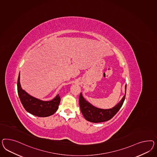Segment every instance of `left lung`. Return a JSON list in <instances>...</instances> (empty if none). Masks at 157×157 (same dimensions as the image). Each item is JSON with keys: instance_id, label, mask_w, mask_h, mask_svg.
Here are the masks:
<instances>
[{"instance_id": "left-lung-1", "label": "left lung", "mask_w": 157, "mask_h": 157, "mask_svg": "<svg viewBox=\"0 0 157 157\" xmlns=\"http://www.w3.org/2000/svg\"><path fill=\"white\" fill-rule=\"evenodd\" d=\"M126 85H125V94L118 103L109 109H102L93 106L85 99L81 93L79 96V106L81 111L86 120L93 123L106 122L112 118L123 105L126 97Z\"/></svg>"}]
</instances>
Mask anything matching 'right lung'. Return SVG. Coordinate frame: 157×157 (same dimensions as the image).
<instances>
[{"label": "right lung", "mask_w": 157, "mask_h": 157, "mask_svg": "<svg viewBox=\"0 0 157 157\" xmlns=\"http://www.w3.org/2000/svg\"><path fill=\"white\" fill-rule=\"evenodd\" d=\"M17 93L25 110L39 117H47L54 114L58 109L60 98L58 94L51 101H42L31 96L22 89L20 83V72L17 83Z\"/></svg>", "instance_id": "1"}]
</instances>
